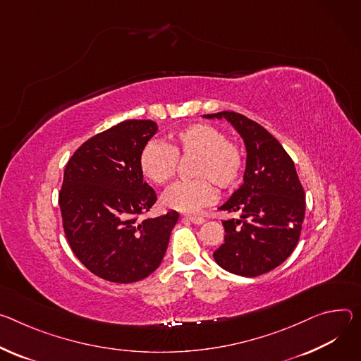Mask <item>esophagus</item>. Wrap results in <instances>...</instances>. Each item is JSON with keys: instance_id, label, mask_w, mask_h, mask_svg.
I'll return each mask as SVG.
<instances>
[{"instance_id": "1", "label": "esophagus", "mask_w": 361, "mask_h": 361, "mask_svg": "<svg viewBox=\"0 0 361 361\" xmlns=\"http://www.w3.org/2000/svg\"><path fill=\"white\" fill-rule=\"evenodd\" d=\"M183 220L191 221V223H194V224H202V223H204V219L200 217V216H184Z\"/></svg>"}]
</instances>
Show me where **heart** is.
Listing matches in <instances>:
<instances>
[{
  "mask_svg": "<svg viewBox=\"0 0 361 361\" xmlns=\"http://www.w3.org/2000/svg\"><path fill=\"white\" fill-rule=\"evenodd\" d=\"M178 158H195L191 171L195 180L173 184L162 194V204L181 213H194L213 203V183L221 191L238 187L245 170L242 147L210 123L180 129L170 144L149 141L140 154V169L154 184H164L174 177Z\"/></svg>",
  "mask_w": 361,
  "mask_h": 361,
  "instance_id": "heart-1",
  "label": "heart"
}]
</instances>
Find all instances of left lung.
<instances>
[{
	"label": "left lung",
	"mask_w": 361,
	"mask_h": 361,
	"mask_svg": "<svg viewBox=\"0 0 361 361\" xmlns=\"http://www.w3.org/2000/svg\"><path fill=\"white\" fill-rule=\"evenodd\" d=\"M204 118L227 119L246 145L243 184L220 210L240 212V220H223L224 242L214 250L224 271L255 278L267 274L293 252L305 216V192L293 161L268 130L247 116L223 111Z\"/></svg>",
	"instance_id": "1"
}]
</instances>
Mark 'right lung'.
Here are the masks:
<instances>
[{"mask_svg":"<svg viewBox=\"0 0 361 361\" xmlns=\"http://www.w3.org/2000/svg\"><path fill=\"white\" fill-rule=\"evenodd\" d=\"M149 119H129L83 142L66 164L59 192L64 235L82 264L116 283L151 275L178 220L171 210L140 220L157 202L140 154L157 134Z\"/></svg>","mask_w":361,"mask_h":361,"instance_id":"obj_1","label":"right lung"}]
</instances>
